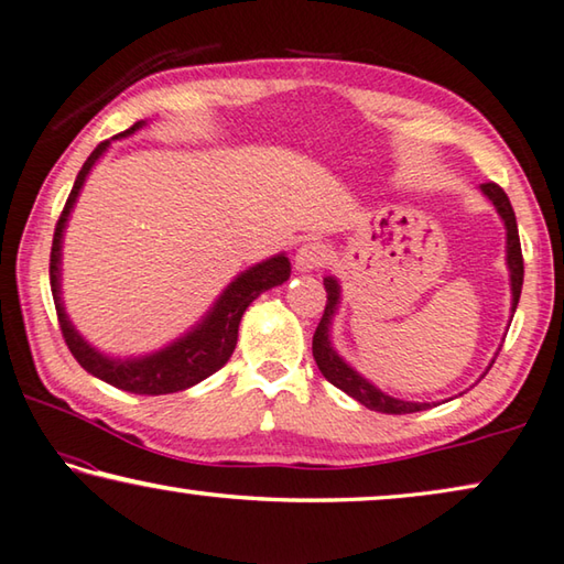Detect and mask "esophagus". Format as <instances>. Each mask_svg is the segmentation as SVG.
Instances as JSON below:
<instances>
[{"instance_id": "esophagus-1", "label": "esophagus", "mask_w": 564, "mask_h": 564, "mask_svg": "<svg viewBox=\"0 0 564 564\" xmlns=\"http://www.w3.org/2000/svg\"><path fill=\"white\" fill-rule=\"evenodd\" d=\"M327 260H329V247L322 240H307L300 247L297 254H294V264H297L300 272L319 270V267L327 264Z\"/></svg>"}]
</instances>
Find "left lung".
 <instances>
[{
  "label": "left lung",
  "mask_w": 564,
  "mask_h": 564,
  "mask_svg": "<svg viewBox=\"0 0 564 564\" xmlns=\"http://www.w3.org/2000/svg\"><path fill=\"white\" fill-rule=\"evenodd\" d=\"M482 195L496 205L498 215L502 217L508 230V270H510V290H512V312L518 310V300H520V290H522V274H525V267H522V250H520V235H518V223H516V213H512V205L508 200L506 191L496 183H482L480 185ZM324 290H327V307H324V314L319 319V327L314 332L312 339V354L314 361L322 371V377L327 379L334 387L341 389L344 393H349L351 399H357L361 406H367L371 411L379 413H393V416H401V413H416V411H426L431 403H416V401H401L393 399L389 393H383L381 389L373 387L367 379L361 377L359 371H354L347 361H344L337 351L332 347V319L337 314L339 307V282L334 276H324ZM488 373V371H486Z\"/></svg>",
  "instance_id": "left-lung-1"
}]
</instances>
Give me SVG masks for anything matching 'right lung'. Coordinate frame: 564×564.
Returning a JSON list of instances; mask_svg holds the SVG:
<instances>
[{"label": "right lung", "instance_id": "right-lung-1", "mask_svg": "<svg viewBox=\"0 0 564 564\" xmlns=\"http://www.w3.org/2000/svg\"><path fill=\"white\" fill-rule=\"evenodd\" d=\"M145 121L133 123L128 131L118 133L113 138L131 135L138 128H143ZM111 141H104L94 148V153L86 158L82 171L76 175V183L68 193V200L64 205L62 215H58L54 242H52V260H48V276H52V294L56 304L58 327H62L64 341L68 351L82 367L94 373L96 379L111 383L116 389H123L128 393H141V397H161V393H175L185 391L210 377L217 369H223L227 359L232 357L237 344V329H240V319L245 310L260 297L264 290L276 288V284L290 280V260L284 254H274L270 260L250 267L242 274L227 284V290L217 297L213 310L205 314L200 324L183 334L181 339L167 344L161 351L148 354V357L138 359H111L94 349L82 334L74 329L68 322V314L64 312L62 302V240L66 230V220L74 210V203L82 187L86 183L88 173H91L94 163L106 153Z\"/></svg>", "mask_w": 564, "mask_h": 564}]
</instances>
